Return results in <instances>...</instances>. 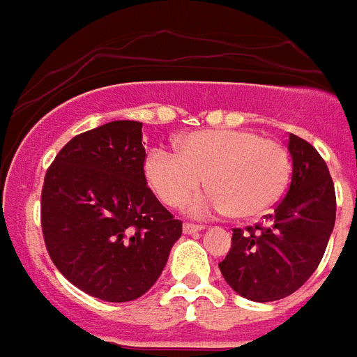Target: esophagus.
Here are the masks:
<instances>
[{
  "label": "esophagus",
  "instance_id": "obj_1",
  "mask_svg": "<svg viewBox=\"0 0 357 357\" xmlns=\"http://www.w3.org/2000/svg\"><path fill=\"white\" fill-rule=\"evenodd\" d=\"M202 225H193V223H184V227H182V230H184V234H197L201 232L202 230Z\"/></svg>",
  "mask_w": 357,
  "mask_h": 357
}]
</instances>
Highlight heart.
Masks as SVG:
<instances>
[{
  "label": "heart",
  "mask_w": 357,
  "mask_h": 357,
  "mask_svg": "<svg viewBox=\"0 0 357 357\" xmlns=\"http://www.w3.org/2000/svg\"><path fill=\"white\" fill-rule=\"evenodd\" d=\"M144 171L167 206H182L206 176L212 188L190 202V212H230L238 219H255L280 202L291 162L284 145L255 130L215 129L182 136L178 153L151 149Z\"/></svg>",
  "instance_id": "b5f03b06"
}]
</instances>
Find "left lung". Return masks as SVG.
Listing matches in <instances>:
<instances>
[{
  "mask_svg": "<svg viewBox=\"0 0 357 357\" xmlns=\"http://www.w3.org/2000/svg\"><path fill=\"white\" fill-rule=\"evenodd\" d=\"M291 182L269 227L234 228L232 249L219 264L234 291L252 302L295 293L315 273L335 225V190L326 162L306 139L289 134Z\"/></svg>",
  "mask_w": 357,
  "mask_h": 357,
  "instance_id": "8db88e82",
  "label": "left lung"
}]
</instances>
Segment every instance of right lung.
<instances>
[{
  "mask_svg": "<svg viewBox=\"0 0 357 357\" xmlns=\"http://www.w3.org/2000/svg\"><path fill=\"white\" fill-rule=\"evenodd\" d=\"M139 121H110L71 138L42 188V232L53 264L88 295L129 302L162 275L181 238L147 188Z\"/></svg>",
  "mask_w": 357,
  "mask_h": 357,
  "instance_id": "add662e5",
  "label": "right lung"
}]
</instances>
